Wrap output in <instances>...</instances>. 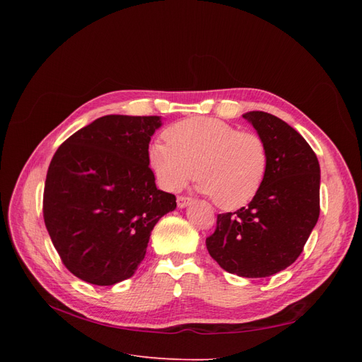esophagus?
<instances>
[{
  "mask_svg": "<svg viewBox=\"0 0 362 362\" xmlns=\"http://www.w3.org/2000/svg\"><path fill=\"white\" fill-rule=\"evenodd\" d=\"M193 202V199L190 198V196H185V194H181V196H178L177 198V204H178V206L180 208H184V206H187V205H190Z\"/></svg>",
  "mask_w": 362,
  "mask_h": 362,
  "instance_id": "1",
  "label": "esophagus"
}]
</instances>
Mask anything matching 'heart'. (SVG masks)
Listing matches in <instances>:
<instances>
[{
	"label": "heart",
	"instance_id": "b5f03b06",
	"mask_svg": "<svg viewBox=\"0 0 362 362\" xmlns=\"http://www.w3.org/2000/svg\"><path fill=\"white\" fill-rule=\"evenodd\" d=\"M148 163L164 190L177 192L196 173L199 189L223 210H237L259 192L269 168L264 139L214 117H189L164 131Z\"/></svg>",
	"mask_w": 362,
	"mask_h": 362
}]
</instances>
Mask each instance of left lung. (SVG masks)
<instances>
[{
    "mask_svg": "<svg viewBox=\"0 0 362 362\" xmlns=\"http://www.w3.org/2000/svg\"><path fill=\"white\" fill-rule=\"evenodd\" d=\"M243 117L267 145L266 180L247 206L217 214L205 245L226 272L266 278L299 258L319 221L320 166L306 140L282 119L266 112Z\"/></svg>",
    "mask_w": 362,
    "mask_h": 362,
    "instance_id": "1",
    "label": "left lung"
}]
</instances>
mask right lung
<instances>
[{
  "label": "right lung",
  "instance_id": "add662e5",
  "mask_svg": "<svg viewBox=\"0 0 362 362\" xmlns=\"http://www.w3.org/2000/svg\"><path fill=\"white\" fill-rule=\"evenodd\" d=\"M158 116L108 115L66 139L43 189V221L60 259L93 286L134 275L152 229L177 208L148 163Z\"/></svg>",
  "mask_w": 362,
  "mask_h": 362
}]
</instances>
